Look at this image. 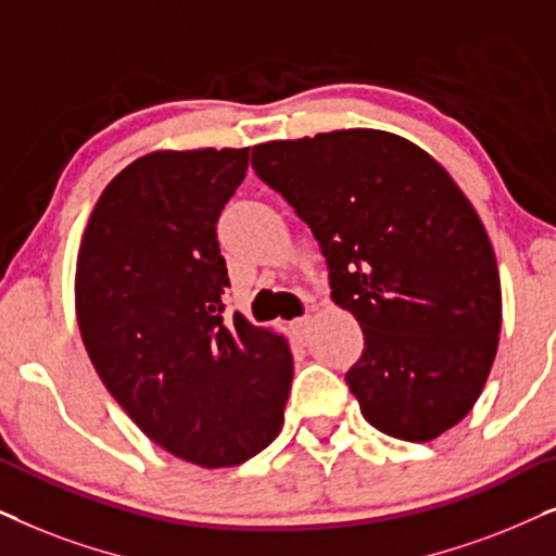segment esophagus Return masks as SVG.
Here are the masks:
<instances>
[{"label": "esophagus", "mask_w": 556, "mask_h": 556, "mask_svg": "<svg viewBox=\"0 0 556 556\" xmlns=\"http://www.w3.org/2000/svg\"><path fill=\"white\" fill-rule=\"evenodd\" d=\"M307 328H309V315H302V317H298V320L292 323V330H294V336H298V338L305 336Z\"/></svg>", "instance_id": "1"}]
</instances>
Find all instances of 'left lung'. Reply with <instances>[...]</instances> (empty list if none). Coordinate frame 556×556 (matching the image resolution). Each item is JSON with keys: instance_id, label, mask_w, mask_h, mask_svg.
Wrapping results in <instances>:
<instances>
[{"instance_id": "obj_1", "label": "left lung", "mask_w": 556, "mask_h": 556, "mask_svg": "<svg viewBox=\"0 0 556 556\" xmlns=\"http://www.w3.org/2000/svg\"><path fill=\"white\" fill-rule=\"evenodd\" d=\"M251 167L309 226L330 298L364 330L345 383L368 425L409 442L455 427L493 366L501 279L445 167L376 129L256 144Z\"/></svg>"}]
</instances>
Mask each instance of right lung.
<instances>
[{
    "instance_id": "obj_1",
    "label": "right lung",
    "mask_w": 556,
    "mask_h": 556,
    "mask_svg": "<svg viewBox=\"0 0 556 556\" xmlns=\"http://www.w3.org/2000/svg\"><path fill=\"white\" fill-rule=\"evenodd\" d=\"M247 169L249 147L144 154L101 192L78 251L96 374L147 438L203 468L262 453L292 383L282 336L224 317L216 224Z\"/></svg>"
}]
</instances>
